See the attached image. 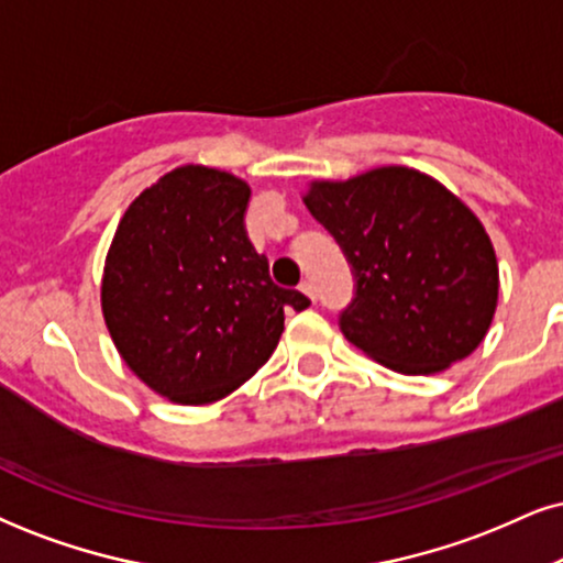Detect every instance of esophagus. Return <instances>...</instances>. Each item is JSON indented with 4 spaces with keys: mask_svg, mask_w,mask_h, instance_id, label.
<instances>
[{
    "mask_svg": "<svg viewBox=\"0 0 563 563\" xmlns=\"http://www.w3.org/2000/svg\"><path fill=\"white\" fill-rule=\"evenodd\" d=\"M300 292H302V295H308L310 300L316 302V287H313V282H308V279H305V282L300 284Z\"/></svg>",
    "mask_w": 563,
    "mask_h": 563,
    "instance_id": "1",
    "label": "esophagus"
}]
</instances>
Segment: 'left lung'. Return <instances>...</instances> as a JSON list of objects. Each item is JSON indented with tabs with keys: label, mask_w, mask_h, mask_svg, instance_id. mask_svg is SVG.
Masks as SVG:
<instances>
[{
	"label": "left lung",
	"mask_w": 563,
	"mask_h": 563,
	"mask_svg": "<svg viewBox=\"0 0 563 563\" xmlns=\"http://www.w3.org/2000/svg\"><path fill=\"white\" fill-rule=\"evenodd\" d=\"M355 271L342 334L376 363L430 376L481 346L498 302V261L481 219L439 179L378 166L316 179L302 196Z\"/></svg>",
	"instance_id": "left-lung-1"
}]
</instances>
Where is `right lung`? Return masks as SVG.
<instances>
[{"mask_svg": "<svg viewBox=\"0 0 563 563\" xmlns=\"http://www.w3.org/2000/svg\"><path fill=\"white\" fill-rule=\"evenodd\" d=\"M250 187L185 164L128 206L101 279V310L124 365L169 401L211 405L271 357L284 310L308 297L276 287L245 232Z\"/></svg>", "mask_w": 563, "mask_h": 563, "instance_id": "add662e5", "label": "right lung"}]
</instances>
